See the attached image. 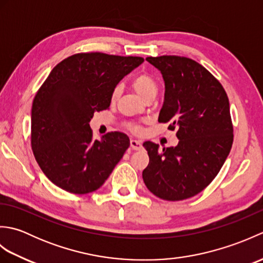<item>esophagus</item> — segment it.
Returning a JSON list of instances; mask_svg holds the SVG:
<instances>
[{"label": "esophagus", "mask_w": 263, "mask_h": 263, "mask_svg": "<svg viewBox=\"0 0 263 263\" xmlns=\"http://www.w3.org/2000/svg\"><path fill=\"white\" fill-rule=\"evenodd\" d=\"M130 146L133 150H140L142 148V142L139 141V140H135V139H132L130 141Z\"/></svg>", "instance_id": "obj_1"}]
</instances>
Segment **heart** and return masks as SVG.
<instances>
[{
	"label": "heart",
	"mask_w": 263,
	"mask_h": 263,
	"mask_svg": "<svg viewBox=\"0 0 263 263\" xmlns=\"http://www.w3.org/2000/svg\"><path fill=\"white\" fill-rule=\"evenodd\" d=\"M132 87L140 96L146 100L150 97H156L158 92V83L155 80L153 76L148 73H141L137 76L132 80ZM122 93V87L117 85L113 88L110 93V102L115 103L120 98ZM126 127L133 133H140L142 131V126L140 123H127Z\"/></svg>",
	"instance_id": "heart-1"
}]
</instances>
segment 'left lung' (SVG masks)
Masks as SVG:
<instances>
[{
    "instance_id": "left-lung-1",
    "label": "left lung",
    "mask_w": 263,
    "mask_h": 263,
    "mask_svg": "<svg viewBox=\"0 0 263 263\" xmlns=\"http://www.w3.org/2000/svg\"><path fill=\"white\" fill-rule=\"evenodd\" d=\"M165 81L160 123L176 128V147L159 149L146 141L149 164L142 172L156 197L181 201L200 193L217 176L233 144L230 102L221 83L192 59L163 55L147 58Z\"/></svg>"
}]
</instances>
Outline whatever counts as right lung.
Listing matches in <instances>:
<instances>
[{"label":"right lung","instance_id":"right-lung-1","mask_svg":"<svg viewBox=\"0 0 263 263\" xmlns=\"http://www.w3.org/2000/svg\"><path fill=\"white\" fill-rule=\"evenodd\" d=\"M143 62L139 57L78 53L55 66L31 108V149L44 174L70 193L96 191L113 172L130 139L108 132L95 140L89 122L107 109L113 88Z\"/></svg>","mask_w":263,"mask_h":263}]
</instances>
